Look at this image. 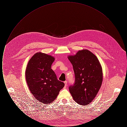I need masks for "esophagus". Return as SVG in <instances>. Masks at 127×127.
Masks as SVG:
<instances>
[{
	"label": "esophagus",
	"mask_w": 127,
	"mask_h": 127,
	"mask_svg": "<svg viewBox=\"0 0 127 127\" xmlns=\"http://www.w3.org/2000/svg\"><path fill=\"white\" fill-rule=\"evenodd\" d=\"M64 84H65V87H66V86H67V81H64Z\"/></svg>",
	"instance_id": "esophagus-1"
}]
</instances>
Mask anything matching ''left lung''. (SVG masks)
Returning a JSON list of instances; mask_svg holds the SVG:
<instances>
[{
    "instance_id": "obj_1",
    "label": "left lung",
    "mask_w": 127,
    "mask_h": 127,
    "mask_svg": "<svg viewBox=\"0 0 127 127\" xmlns=\"http://www.w3.org/2000/svg\"><path fill=\"white\" fill-rule=\"evenodd\" d=\"M68 59L72 65L75 76L74 84L69 87L73 99L86 105L96 97L102 83V66L97 57L88 49L78 51Z\"/></svg>"
}]
</instances>
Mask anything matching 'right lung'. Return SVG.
<instances>
[{
  "label": "right lung",
  "mask_w": 127,
  "mask_h": 127,
  "mask_svg": "<svg viewBox=\"0 0 127 127\" xmlns=\"http://www.w3.org/2000/svg\"><path fill=\"white\" fill-rule=\"evenodd\" d=\"M54 61L51 55L37 52L30 60L26 68V79L30 91L43 104L53 102L65 85L51 68Z\"/></svg>",
  "instance_id": "obj_1"
}]
</instances>
